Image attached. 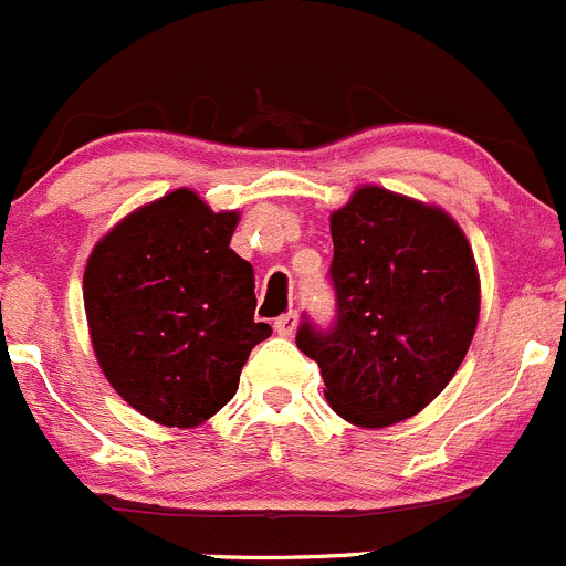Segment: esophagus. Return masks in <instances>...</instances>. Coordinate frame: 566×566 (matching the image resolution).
<instances>
[{
  "label": "esophagus",
  "instance_id": "esophagus-1",
  "mask_svg": "<svg viewBox=\"0 0 566 566\" xmlns=\"http://www.w3.org/2000/svg\"><path fill=\"white\" fill-rule=\"evenodd\" d=\"M294 331H297V314H294V311H289V314L274 319V333H280V336H292Z\"/></svg>",
  "mask_w": 566,
  "mask_h": 566
}]
</instances>
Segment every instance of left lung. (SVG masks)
<instances>
[{
	"instance_id": "left-lung-1",
	"label": "left lung",
	"mask_w": 566,
	"mask_h": 566,
	"mask_svg": "<svg viewBox=\"0 0 566 566\" xmlns=\"http://www.w3.org/2000/svg\"><path fill=\"white\" fill-rule=\"evenodd\" d=\"M336 322H303L297 347L319 364L338 417L386 428L422 411L459 373L475 336L481 280L459 224L380 186L331 217Z\"/></svg>"
}]
</instances>
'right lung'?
I'll list each match as a JSON object with an SVG mask.
<instances>
[{
	"mask_svg": "<svg viewBox=\"0 0 566 566\" xmlns=\"http://www.w3.org/2000/svg\"><path fill=\"white\" fill-rule=\"evenodd\" d=\"M239 213L188 188L125 217L91 252L83 300L107 384L166 428H193L233 400L272 327L255 322V274L230 250Z\"/></svg>",
	"mask_w": 566,
	"mask_h": 566,
	"instance_id": "1",
	"label": "right lung"
}]
</instances>
